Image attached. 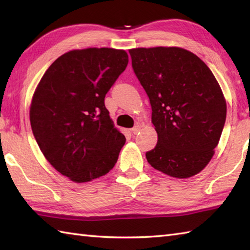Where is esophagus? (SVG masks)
<instances>
[{
	"mask_svg": "<svg viewBox=\"0 0 250 250\" xmlns=\"http://www.w3.org/2000/svg\"><path fill=\"white\" fill-rule=\"evenodd\" d=\"M140 130H141V125H134L133 128H132V133L133 134H137L140 132Z\"/></svg>",
	"mask_w": 250,
	"mask_h": 250,
	"instance_id": "34e87169",
	"label": "esophagus"
}]
</instances>
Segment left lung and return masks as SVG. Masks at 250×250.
Here are the masks:
<instances>
[{"mask_svg": "<svg viewBox=\"0 0 250 250\" xmlns=\"http://www.w3.org/2000/svg\"><path fill=\"white\" fill-rule=\"evenodd\" d=\"M132 67L151 105L158 133L146 152L150 166L176 178L200 173L214 156L227 104L214 74L198 56L178 47L130 49Z\"/></svg>", "mask_w": 250, "mask_h": 250, "instance_id": "8db88e82", "label": "left lung"}]
</instances>
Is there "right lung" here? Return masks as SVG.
Returning a JSON list of instances; mask_svg holds the SVG:
<instances>
[{"label":"right lung","instance_id":"add662e5","mask_svg":"<svg viewBox=\"0 0 250 250\" xmlns=\"http://www.w3.org/2000/svg\"><path fill=\"white\" fill-rule=\"evenodd\" d=\"M125 50H72L52 63L37 86L30 108L33 135L45 158L75 183L107 174L125 143L104 104L128 65Z\"/></svg>","mask_w":250,"mask_h":250}]
</instances>
